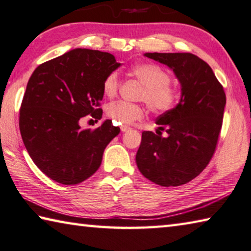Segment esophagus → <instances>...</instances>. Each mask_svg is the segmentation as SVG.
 I'll use <instances>...</instances> for the list:
<instances>
[{
  "label": "esophagus",
  "instance_id": "obj_1",
  "mask_svg": "<svg viewBox=\"0 0 251 251\" xmlns=\"http://www.w3.org/2000/svg\"><path fill=\"white\" fill-rule=\"evenodd\" d=\"M128 129H129L128 126H126V125H122V126H121V130H122V131H127Z\"/></svg>",
  "mask_w": 251,
  "mask_h": 251
}]
</instances>
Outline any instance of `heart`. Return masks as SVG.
I'll return each mask as SVG.
<instances>
[{
    "label": "heart",
    "mask_w": 251,
    "mask_h": 251,
    "mask_svg": "<svg viewBox=\"0 0 251 251\" xmlns=\"http://www.w3.org/2000/svg\"><path fill=\"white\" fill-rule=\"evenodd\" d=\"M129 74L143 85L139 100H145L148 107L155 114L171 112L180 99V92L171 84V75L163 67L154 63H137L129 69ZM121 80L116 72L106 76L103 82V92L107 97L115 96L120 90ZM107 116L115 124L128 125L144 117V107L138 104L115 101L107 107Z\"/></svg>",
    "instance_id": "heart-1"
}]
</instances>
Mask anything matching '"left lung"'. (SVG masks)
<instances>
[{
    "instance_id": "1",
    "label": "left lung",
    "mask_w": 251,
    "mask_h": 251,
    "mask_svg": "<svg viewBox=\"0 0 251 251\" xmlns=\"http://www.w3.org/2000/svg\"><path fill=\"white\" fill-rule=\"evenodd\" d=\"M167 65L181 85L179 103L157 118L158 129L143 131L136 164L157 185L180 186L194 179L209 164L217 146L226 105L223 85L211 67L192 53H146Z\"/></svg>"
}]
</instances>
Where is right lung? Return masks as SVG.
<instances>
[{
	"mask_svg": "<svg viewBox=\"0 0 251 251\" xmlns=\"http://www.w3.org/2000/svg\"><path fill=\"white\" fill-rule=\"evenodd\" d=\"M121 66L114 55L75 49L36 67L20 108V131L34 164L50 179L76 185L100 168L120 127L106 120L80 128L84 116L100 120L103 82Z\"/></svg>",
	"mask_w": 251,
	"mask_h": 251,
	"instance_id": "right-lung-1",
	"label": "right lung"
}]
</instances>
